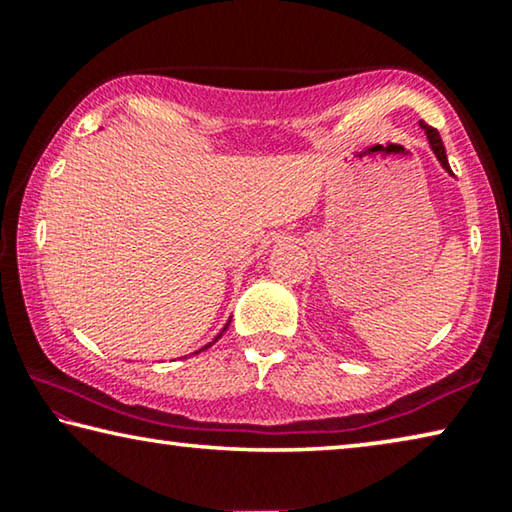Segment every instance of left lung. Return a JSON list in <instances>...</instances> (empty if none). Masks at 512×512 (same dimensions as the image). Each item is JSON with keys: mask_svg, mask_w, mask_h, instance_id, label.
<instances>
[{"mask_svg": "<svg viewBox=\"0 0 512 512\" xmlns=\"http://www.w3.org/2000/svg\"><path fill=\"white\" fill-rule=\"evenodd\" d=\"M421 128L425 131V135H427V142H430V147H432V151H434V156H437V160L441 163V167H444V170H446L448 174H453L451 165H448V158H446L444 142H441V135L437 133V128L427 126V124H423V121H421Z\"/></svg>", "mask_w": 512, "mask_h": 512, "instance_id": "1", "label": "left lung"}]
</instances>
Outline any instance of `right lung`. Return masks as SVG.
I'll use <instances>...</instances> for the list:
<instances>
[{
    "instance_id": "add662e5",
    "label": "right lung",
    "mask_w": 512,
    "mask_h": 512,
    "mask_svg": "<svg viewBox=\"0 0 512 512\" xmlns=\"http://www.w3.org/2000/svg\"><path fill=\"white\" fill-rule=\"evenodd\" d=\"M227 326H230V322H227V324H225V329H223V331H220V333H218V335H216V338H213V340H211V342H209V345H204V347H202V349H200V352H204V349H209V347H211V345H213V342H218V340H220V335H223V333H225V331H227ZM200 352H195V354H200Z\"/></svg>"
}]
</instances>
